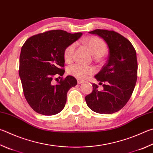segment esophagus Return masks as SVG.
I'll return each instance as SVG.
<instances>
[{
    "instance_id": "obj_1",
    "label": "esophagus",
    "mask_w": 153,
    "mask_h": 153,
    "mask_svg": "<svg viewBox=\"0 0 153 153\" xmlns=\"http://www.w3.org/2000/svg\"><path fill=\"white\" fill-rule=\"evenodd\" d=\"M83 82H84V81H83V80L79 79H77V84H82V83H83Z\"/></svg>"
}]
</instances>
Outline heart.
<instances>
[{
	"label": "heart",
	"mask_w": 153,
	"mask_h": 153,
	"mask_svg": "<svg viewBox=\"0 0 153 153\" xmlns=\"http://www.w3.org/2000/svg\"><path fill=\"white\" fill-rule=\"evenodd\" d=\"M84 43L91 50L92 54L96 57H102L108 51L106 43L96 36H91L84 39ZM76 44L72 43L66 47L63 51V57L66 62H70L73 59ZM68 73L79 79H83L88 75H91L95 72V69L91 66H88L79 63L69 65L68 68Z\"/></svg>",
	"instance_id": "obj_1"
}]
</instances>
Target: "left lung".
Wrapping results in <instances>:
<instances>
[{
    "instance_id": "left-lung-1",
    "label": "left lung",
    "mask_w": 153,
    "mask_h": 153,
    "mask_svg": "<svg viewBox=\"0 0 153 153\" xmlns=\"http://www.w3.org/2000/svg\"><path fill=\"white\" fill-rule=\"evenodd\" d=\"M100 36L109 48L107 63L95 76L104 90L93 84V91L85 96L88 106L99 114H113L129 100L137 79V59L135 49L126 38L114 30L96 29L89 32Z\"/></svg>"
}]
</instances>
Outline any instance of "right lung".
<instances>
[{
  "label": "right lung",
  "instance_id": "right-lung-1",
  "mask_svg": "<svg viewBox=\"0 0 153 153\" xmlns=\"http://www.w3.org/2000/svg\"><path fill=\"white\" fill-rule=\"evenodd\" d=\"M82 35L49 30L29 37L22 47L19 74L24 96L36 112L55 115L65 107L68 91L77 85V80L68 76L55 85L52 81L55 76L64 74V49Z\"/></svg>",
  "mask_w": 153,
  "mask_h": 153
}]
</instances>
